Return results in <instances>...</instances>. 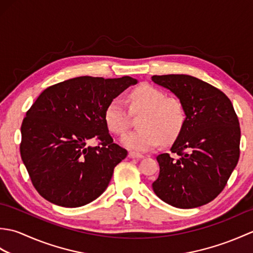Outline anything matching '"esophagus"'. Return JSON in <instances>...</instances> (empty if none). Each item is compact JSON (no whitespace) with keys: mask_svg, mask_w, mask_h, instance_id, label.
Listing matches in <instances>:
<instances>
[{"mask_svg":"<svg viewBox=\"0 0 253 253\" xmlns=\"http://www.w3.org/2000/svg\"><path fill=\"white\" fill-rule=\"evenodd\" d=\"M128 157H129L130 159H143L144 158L142 154L135 153V152H129V153H128Z\"/></svg>","mask_w":253,"mask_h":253,"instance_id":"esophagus-1","label":"esophagus"}]
</instances>
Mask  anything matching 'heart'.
<instances>
[{"label": "heart", "mask_w": 253, "mask_h": 253, "mask_svg": "<svg viewBox=\"0 0 253 253\" xmlns=\"http://www.w3.org/2000/svg\"><path fill=\"white\" fill-rule=\"evenodd\" d=\"M128 101L131 113L142 114L138 120L140 128L122 138L124 147L135 152H147L157 147L161 139L170 142L178 137L186 121L185 107L178 99L166 98L164 91L142 84L131 91ZM104 121L116 135L126 131L130 115L122 99L115 98L110 102L104 112Z\"/></svg>", "instance_id": "obj_1"}]
</instances>
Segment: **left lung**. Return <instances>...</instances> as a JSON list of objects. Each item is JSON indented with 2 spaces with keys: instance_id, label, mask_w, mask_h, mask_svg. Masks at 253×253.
I'll list each match as a JSON object with an SVG mask.
<instances>
[{
  "instance_id": "8db88e82",
  "label": "left lung",
  "mask_w": 253,
  "mask_h": 253,
  "mask_svg": "<svg viewBox=\"0 0 253 253\" xmlns=\"http://www.w3.org/2000/svg\"><path fill=\"white\" fill-rule=\"evenodd\" d=\"M185 107L186 121L170 152L157 157L160 174L152 188L179 209L211 202L222 192L239 160L240 127L232 102L221 90L189 75L152 76Z\"/></svg>"
}]
</instances>
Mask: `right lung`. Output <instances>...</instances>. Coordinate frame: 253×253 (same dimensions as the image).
Segmentation results:
<instances>
[{
  "label": "right lung",
  "mask_w": 253,
  "mask_h": 253,
  "mask_svg": "<svg viewBox=\"0 0 253 253\" xmlns=\"http://www.w3.org/2000/svg\"><path fill=\"white\" fill-rule=\"evenodd\" d=\"M137 79L83 76L42 92L21 124L20 155L32 185L56 206L78 208L100 197L127 157L104 121L110 102ZM91 138L100 142L91 147Z\"/></svg>",
  "instance_id": "add662e5"
}]
</instances>
